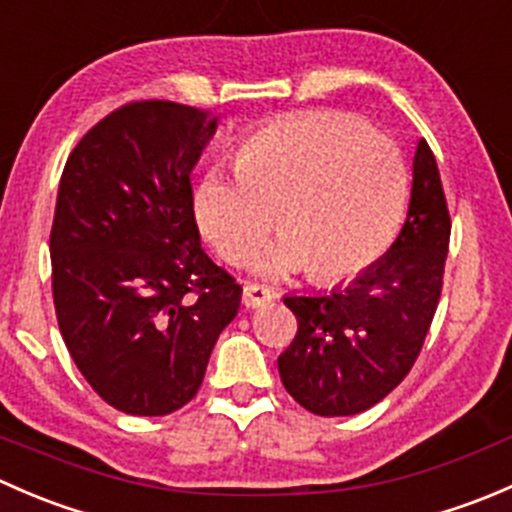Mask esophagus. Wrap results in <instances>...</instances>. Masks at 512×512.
Segmentation results:
<instances>
[{
  "label": "esophagus",
  "mask_w": 512,
  "mask_h": 512,
  "mask_svg": "<svg viewBox=\"0 0 512 512\" xmlns=\"http://www.w3.org/2000/svg\"><path fill=\"white\" fill-rule=\"evenodd\" d=\"M272 299H275V292H270V289L262 285H245V289H242V304H245L247 309L265 307Z\"/></svg>",
  "instance_id": "esophagus-1"
}]
</instances>
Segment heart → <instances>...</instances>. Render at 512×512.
I'll use <instances>...</instances> for the list:
<instances>
[{
	"instance_id": "b5f03b06",
	"label": "heart",
	"mask_w": 512,
	"mask_h": 512,
	"mask_svg": "<svg viewBox=\"0 0 512 512\" xmlns=\"http://www.w3.org/2000/svg\"><path fill=\"white\" fill-rule=\"evenodd\" d=\"M409 173L386 133L337 113L277 118L242 141L235 163H215L195 188V218L220 255L245 262L280 220L282 235L255 270L287 280L354 277L399 232Z\"/></svg>"
}]
</instances>
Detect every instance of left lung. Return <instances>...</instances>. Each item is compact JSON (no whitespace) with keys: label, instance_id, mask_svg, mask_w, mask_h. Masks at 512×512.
<instances>
[{"label":"left lung","instance_id":"1","mask_svg":"<svg viewBox=\"0 0 512 512\" xmlns=\"http://www.w3.org/2000/svg\"><path fill=\"white\" fill-rule=\"evenodd\" d=\"M448 240L441 175L421 138L409 215L389 252L347 287L285 297L297 334L277 369L299 406L317 416H354L404 381L441 299Z\"/></svg>","mask_w":512,"mask_h":512}]
</instances>
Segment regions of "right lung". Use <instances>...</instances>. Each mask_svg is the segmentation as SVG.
<instances>
[{
	"instance_id": "right-lung-1",
	"label": "right lung",
	"mask_w": 512,
	"mask_h": 512,
	"mask_svg": "<svg viewBox=\"0 0 512 512\" xmlns=\"http://www.w3.org/2000/svg\"><path fill=\"white\" fill-rule=\"evenodd\" d=\"M218 116L138 101L96 123L64 165L51 225L61 337L113 409L165 416L198 394L242 287L200 247L190 173Z\"/></svg>"
}]
</instances>
